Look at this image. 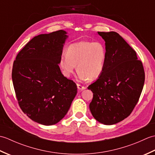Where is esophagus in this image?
I'll use <instances>...</instances> for the list:
<instances>
[{"label": "esophagus", "instance_id": "34e87169", "mask_svg": "<svg viewBox=\"0 0 155 155\" xmlns=\"http://www.w3.org/2000/svg\"><path fill=\"white\" fill-rule=\"evenodd\" d=\"M77 88H78V89L80 91H83L85 89V88H86V87L84 86H82V85H81L79 84H77Z\"/></svg>", "mask_w": 155, "mask_h": 155}]
</instances>
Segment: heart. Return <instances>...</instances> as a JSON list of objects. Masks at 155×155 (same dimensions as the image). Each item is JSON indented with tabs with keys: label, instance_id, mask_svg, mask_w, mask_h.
I'll return each instance as SVG.
<instances>
[{
	"label": "heart",
	"instance_id": "obj_1",
	"mask_svg": "<svg viewBox=\"0 0 155 155\" xmlns=\"http://www.w3.org/2000/svg\"><path fill=\"white\" fill-rule=\"evenodd\" d=\"M107 52L99 41H81L74 42L59 58V67L65 77L69 78L76 68L81 81L97 79L103 74L106 64Z\"/></svg>",
	"mask_w": 155,
	"mask_h": 155
}]
</instances>
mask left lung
I'll list each match as a JSON object with an SVG mask.
<instances>
[{
    "mask_svg": "<svg viewBox=\"0 0 155 155\" xmlns=\"http://www.w3.org/2000/svg\"><path fill=\"white\" fill-rule=\"evenodd\" d=\"M98 35L105 41L107 57L103 74L88 87L93 93L89 108L98 122L111 125L132 113L142 93L144 71L136 52L119 34Z\"/></svg>",
    "mask_w": 155,
    "mask_h": 155,
    "instance_id": "1",
    "label": "left lung"
}]
</instances>
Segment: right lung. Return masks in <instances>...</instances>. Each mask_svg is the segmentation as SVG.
<instances>
[{"instance_id":"right-lung-1","label":"right lung","mask_w":155,"mask_h":155,"mask_svg":"<svg viewBox=\"0 0 155 155\" xmlns=\"http://www.w3.org/2000/svg\"><path fill=\"white\" fill-rule=\"evenodd\" d=\"M67 32L60 30L36 36L18 52L12 79L19 106L31 120L49 126L67 114L77 87L59 67Z\"/></svg>"}]
</instances>
